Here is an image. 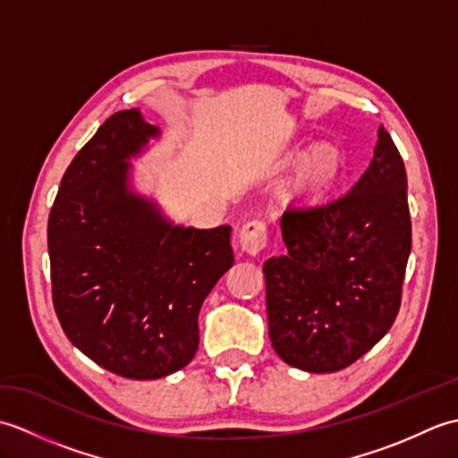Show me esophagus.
I'll return each mask as SVG.
<instances>
[{"instance_id": "1", "label": "esophagus", "mask_w": 458, "mask_h": 458, "mask_svg": "<svg viewBox=\"0 0 458 458\" xmlns=\"http://www.w3.org/2000/svg\"><path fill=\"white\" fill-rule=\"evenodd\" d=\"M267 244V226L264 220H251L240 230V248L248 256H258Z\"/></svg>"}]
</instances>
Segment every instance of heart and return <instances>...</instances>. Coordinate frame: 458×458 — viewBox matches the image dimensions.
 <instances>
[{"label": "heart", "instance_id": "b5f03b06", "mask_svg": "<svg viewBox=\"0 0 458 458\" xmlns=\"http://www.w3.org/2000/svg\"><path fill=\"white\" fill-rule=\"evenodd\" d=\"M299 149H291L289 157H297ZM340 171V155L336 148L328 143H320L310 149L303 161L299 174V189L305 192H323L335 182Z\"/></svg>", "mask_w": 458, "mask_h": 458}]
</instances>
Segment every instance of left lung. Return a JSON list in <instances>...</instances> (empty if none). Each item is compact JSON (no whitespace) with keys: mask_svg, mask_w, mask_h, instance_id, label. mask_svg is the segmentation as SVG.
Masks as SVG:
<instances>
[{"mask_svg":"<svg viewBox=\"0 0 458 458\" xmlns=\"http://www.w3.org/2000/svg\"><path fill=\"white\" fill-rule=\"evenodd\" d=\"M281 234L287 254L264 264L271 344L289 366L338 372L386 336L402 305L411 218L405 165L384 125L354 187L289 204Z\"/></svg>","mask_w":458,"mask_h":458,"instance_id":"obj_1","label":"left lung"}]
</instances>
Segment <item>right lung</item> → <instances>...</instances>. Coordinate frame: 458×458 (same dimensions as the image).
<instances>
[{"instance_id":"add662e5","label":"right lung","mask_w":458,"mask_h":458,"mask_svg":"<svg viewBox=\"0 0 458 458\" xmlns=\"http://www.w3.org/2000/svg\"><path fill=\"white\" fill-rule=\"evenodd\" d=\"M159 128L140 110L110 115L76 153L48 214L53 305L68 340L130 379L187 366L199 313L234 266L230 226H174L130 189V163Z\"/></svg>"}]
</instances>
